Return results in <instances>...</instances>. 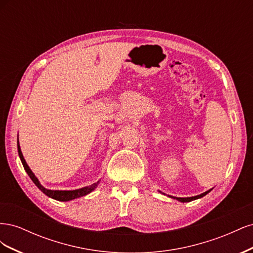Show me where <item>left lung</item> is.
Instances as JSON below:
<instances>
[{"label":"left lung","instance_id":"left-lung-1","mask_svg":"<svg viewBox=\"0 0 253 253\" xmlns=\"http://www.w3.org/2000/svg\"><path fill=\"white\" fill-rule=\"evenodd\" d=\"M210 191H211V190L206 191L205 193H202L201 195H196V196H192V197H174V196H170V197L174 198V200H177V201H179V202H181V203H188V202L194 201V200H197V198H201V197L205 196L206 194H208V193L210 192Z\"/></svg>","mask_w":253,"mask_h":253}]
</instances>
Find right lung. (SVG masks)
Returning a JSON list of instances; mask_svg holds the SVG:
<instances>
[{"mask_svg":"<svg viewBox=\"0 0 253 253\" xmlns=\"http://www.w3.org/2000/svg\"><path fill=\"white\" fill-rule=\"evenodd\" d=\"M18 152H19V156H20V159L22 162V165L23 167H24L25 171L27 172L28 176L30 177V179H32L34 181L35 185L39 188L42 192L47 195L48 197H51L53 198V200L56 201H60V202H68V201H72V200H75V198H78V197H81V196H84L86 195L88 193H90L91 191H93L97 186L99 181H97L96 183H93V185H90L88 187H84V188H81V189H78V190H73V191H59V190H48L46 188H44L40 181L38 180V178L35 176V174L33 173V171L29 169V167L27 166L26 162L24 157H23V154L21 152V148H20V144H19V139H18Z\"/></svg>","mask_w":253,"mask_h":253,"instance_id":"1","label":"right lung"}]
</instances>
